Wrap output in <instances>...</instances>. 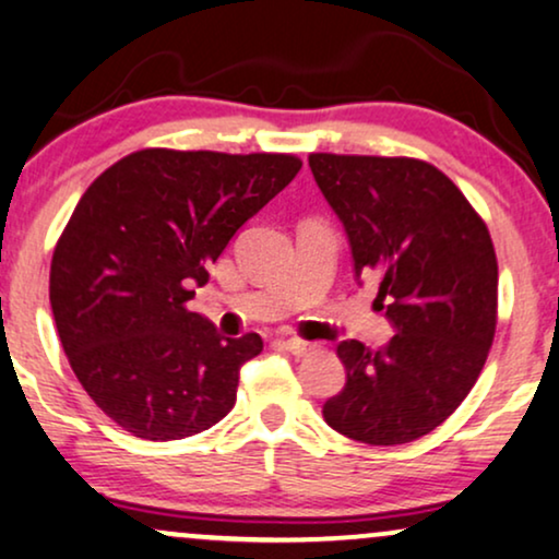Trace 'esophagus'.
Returning a JSON list of instances; mask_svg holds the SVG:
<instances>
[{
    "instance_id": "esophagus-1",
    "label": "esophagus",
    "mask_w": 559,
    "mask_h": 559,
    "mask_svg": "<svg viewBox=\"0 0 559 559\" xmlns=\"http://www.w3.org/2000/svg\"><path fill=\"white\" fill-rule=\"evenodd\" d=\"M281 346H284L286 352H292L294 356H305L307 352H312V344H307V341H299V338H284L281 341Z\"/></svg>"
}]
</instances>
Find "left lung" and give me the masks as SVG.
I'll use <instances>...</instances> for the list:
<instances>
[{
    "mask_svg": "<svg viewBox=\"0 0 559 559\" xmlns=\"http://www.w3.org/2000/svg\"><path fill=\"white\" fill-rule=\"evenodd\" d=\"M309 169L344 224L354 278H372L393 338L341 341L346 385L325 401L335 432L403 445L440 427L479 378L497 322V258L459 187L425 160L312 153Z\"/></svg>",
    "mask_w": 559,
    "mask_h": 559,
    "instance_id": "obj_1",
    "label": "left lung"
}]
</instances>
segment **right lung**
Returning <instances> with one entry per match:
<instances>
[{"label": "right lung", "instance_id": "1", "mask_svg": "<svg viewBox=\"0 0 559 559\" xmlns=\"http://www.w3.org/2000/svg\"><path fill=\"white\" fill-rule=\"evenodd\" d=\"M299 169L284 153L147 147L80 198L53 250L51 312L80 385L127 432L181 440L234 408L262 338H226L185 305Z\"/></svg>", "mask_w": 559, "mask_h": 559}]
</instances>
